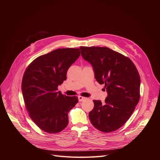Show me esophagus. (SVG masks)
<instances>
[{
    "mask_svg": "<svg viewBox=\"0 0 160 160\" xmlns=\"http://www.w3.org/2000/svg\"><path fill=\"white\" fill-rule=\"evenodd\" d=\"M86 99H87L86 98H84V97H82V96H78V101L80 102H82V101H83Z\"/></svg>",
    "mask_w": 160,
    "mask_h": 160,
    "instance_id": "esophagus-1",
    "label": "esophagus"
}]
</instances>
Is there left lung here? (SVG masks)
I'll use <instances>...</instances> for the list:
<instances>
[{
  "instance_id": "1",
  "label": "left lung",
  "mask_w": 160,
  "mask_h": 160,
  "mask_svg": "<svg viewBox=\"0 0 160 160\" xmlns=\"http://www.w3.org/2000/svg\"><path fill=\"white\" fill-rule=\"evenodd\" d=\"M82 58L93 67L95 78L104 84L105 102L94 100L88 117L91 123L102 132L115 131L131 117L140 98L141 78L127 57L103 47H80Z\"/></svg>"
}]
</instances>
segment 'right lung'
<instances>
[{
  "label": "right lung",
  "instance_id": "obj_1",
  "mask_svg": "<svg viewBox=\"0 0 160 160\" xmlns=\"http://www.w3.org/2000/svg\"><path fill=\"white\" fill-rule=\"evenodd\" d=\"M80 55L79 49H58L36 58L25 72L21 90L29 116L48 133L66 128L68 112L78 101L76 96L62 95L58 87L66 80L68 68Z\"/></svg>",
  "mask_w": 160,
  "mask_h": 160
}]
</instances>
